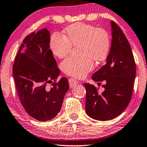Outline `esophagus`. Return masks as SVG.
Wrapping results in <instances>:
<instances>
[{"instance_id": "1", "label": "esophagus", "mask_w": 147, "mask_h": 147, "mask_svg": "<svg viewBox=\"0 0 147 147\" xmlns=\"http://www.w3.org/2000/svg\"><path fill=\"white\" fill-rule=\"evenodd\" d=\"M69 86L70 87H74V86H75L76 85H77L78 84V82L77 80H76L75 79H73V78H71V79L69 80Z\"/></svg>"}]
</instances>
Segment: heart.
<instances>
[{
    "label": "heart",
    "mask_w": 147,
    "mask_h": 147,
    "mask_svg": "<svg viewBox=\"0 0 147 147\" xmlns=\"http://www.w3.org/2000/svg\"><path fill=\"white\" fill-rule=\"evenodd\" d=\"M65 35L54 33L49 46L56 57L63 58L69 54L71 46L79 45L80 57H68L61 63L64 73L76 78H83L94 69L93 60L102 61L107 57L110 48L108 32L89 24L78 23L67 27Z\"/></svg>",
    "instance_id": "b5f03b06"
}]
</instances>
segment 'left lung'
Segmentation results:
<instances>
[{
  "mask_svg": "<svg viewBox=\"0 0 147 147\" xmlns=\"http://www.w3.org/2000/svg\"><path fill=\"white\" fill-rule=\"evenodd\" d=\"M110 25L111 47L106 64L92 77L95 82L105 80L104 91L100 94L94 85L83 84L86 90V114L100 121L115 118L126 109L136 77V64L128 41L117 24L112 21Z\"/></svg>",
  "mask_w": 147,
  "mask_h": 147,
  "instance_id": "8db88e82",
  "label": "left lung"
}]
</instances>
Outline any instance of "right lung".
Here are the masks:
<instances>
[{"label": "right lung", "instance_id": "add662e5", "mask_svg": "<svg viewBox=\"0 0 147 147\" xmlns=\"http://www.w3.org/2000/svg\"><path fill=\"white\" fill-rule=\"evenodd\" d=\"M49 42L50 33L46 28L27 35L20 46L13 67L22 106L29 116L41 122L57 116L69 88L65 77L56 82L60 71L49 49ZM51 83V88L46 87Z\"/></svg>", "mask_w": 147, "mask_h": 147}]
</instances>
